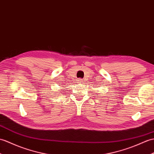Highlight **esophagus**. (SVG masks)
<instances>
[{
    "mask_svg": "<svg viewBox=\"0 0 154 154\" xmlns=\"http://www.w3.org/2000/svg\"><path fill=\"white\" fill-rule=\"evenodd\" d=\"M77 83H83V80L79 79L77 80Z\"/></svg>",
    "mask_w": 154,
    "mask_h": 154,
    "instance_id": "obj_1",
    "label": "esophagus"
}]
</instances>
